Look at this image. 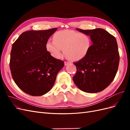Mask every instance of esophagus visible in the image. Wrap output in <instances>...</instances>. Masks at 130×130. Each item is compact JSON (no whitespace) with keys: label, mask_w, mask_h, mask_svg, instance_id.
I'll return each instance as SVG.
<instances>
[{"label":"esophagus","mask_w":130,"mask_h":130,"mask_svg":"<svg viewBox=\"0 0 130 130\" xmlns=\"http://www.w3.org/2000/svg\"><path fill=\"white\" fill-rule=\"evenodd\" d=\"M70 63H71V62H64V65L65 66L68 65V64H69Z\"/></svg>","instance_id":"34e87169"}]
</instances>
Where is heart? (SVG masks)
<instances>
[{
  "instance_id": "b5f03b06",
  "label": "heart",
  "mask_w": 130,
  "mask_h": 130,
  "mask_svg": "<svg viewBox=\"0 0 130 130\" xmlns=\"http://www.w3.org/2000/svg\"><path fill=\"white\" fill-rule=\"evenodd\" d=\"M53 41L47 42L45 47L50 55L56 59L61 58L63 50L67 58L81 60L87 55L92 45L89 35L72 30L58 31L54 35Z\"/></svg>"
}]
</instances>
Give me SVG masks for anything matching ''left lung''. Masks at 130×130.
<instances>
[{
    "mask_svg": "<svg viewBox=\"0 0 130 130\" xmlns=\"http://www.w3.org/2000/svg\"><path fill=\"white\" fill-rule=\"evenodd\" d=\"M76 29L89 35L93 44L87 56L74 63L77 71L73 81L85 92H100L111 84L118 69L120 57L116 39L103 29Z\"/></svg>",
    "mask_w": 130,
    "mask_h": 130,
    "instance_id": "1",
    "label": "left lung"
}]
</instances>
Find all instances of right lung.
I'll return each mask as SVG.
<instances>
[{
	"label": "right lung",
	"mask_w": 130,
	"mask_h": 130,
	"mask_svg": "<svg viewBox=\"0 0 130 130\" xmlns=\"http://www.w3.org/2000/svg\"><path fill=\"white\" fill-rule=\"evenodd\" d=\"M57 29L25 31L12 46V76L18 87L30 95L41 96L49 92L63 67L64 62L52 57L45 47Z\"/></svg>",
	"instance_id": "1"
}]
</instances>
